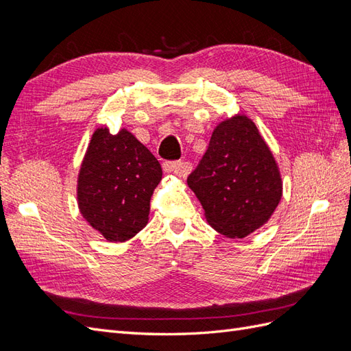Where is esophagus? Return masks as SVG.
I'll return each mask as SVG.
<instances>
[{"label": "esophagus", "instance_id": "34e87169", "mask_svg": "<svg viewBox=\"0 0 351 351\" xmlns=\"http://www.w3.org/2000/svg\"><path fill=\"white\" fill-rule=\"evenodd\" d=\"M164 171L167 174H176L180 177L187 176V165L183 162H174V161H167L164 162Z\"/></svg>", "mask_w": 351, "mask_h": 351}]
</instances>
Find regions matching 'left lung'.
<instances>
[{
    "instance_id": "left-lung-1",
    "label": "left lung",
    "mask_w": 351,
    "mask_h": 351,
    "mask_svg": "<svg viewBox=\"0 0 351 351\" xmlns=\"http://www.w3.org/2000/svg\"><path fill=\"white\" fill-rule=\"evenodd\" d=\"M187 186L208 224L222 236L243 239L269 221L282 196V180L269 146L247 115L221 121Z\"/></svg>"
}]
</instances>
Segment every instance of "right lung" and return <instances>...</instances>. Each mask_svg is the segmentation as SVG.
I'll return each instance as SVG.
<instances>
[{"label": "right lung", "instance_id": "obj_1", "mask_svg": "<svg viewBox=\"0 0 351 351\" xmlns=\"http://www.w3.org/2000/svg\"><path fill=\"white\" fill-rule=\"evenodd\" d=\"M162 168L127 129L93 132L77 176V205L88 224L111 243H124L149 221Z\"/></svg>", "mask_w": 351, "mask_h": 351}]
</instances>
